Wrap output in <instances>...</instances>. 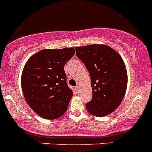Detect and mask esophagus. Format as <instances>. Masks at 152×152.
Returning <instances> with one entry per match:
<instances>
[{
  "label": "esophagus",
  "instance_id": "34e87169",
  "mask_svg": "<svg viewBox=\"0 0 152 152\" xmlns=\"http://www.w3.org/2000/svg\"><path fill=\"white\" fill-rule=\"evenodd\" d=\"M79 86H75V90L77 91H79Z\"/></svg>",
  "mask_w": 152,
  "mask_h": 152
}]
</instances>
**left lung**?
<instances>
[{"label":"left lung","mask_w":152,"mask_h":152,"mask_svg":"<svg viewBox=\"0 0 152 152\" xmlns=\"http://www.w3.org/2000/svg\"><path fill=\"white\" fill-rule=\"evenodd\" d=\"M76 55L88 71L92 99L86 104L91 115L102 117L113 112L123 100L127 72L122 58L105 45L76 47Z\"/></svg>","instance_id":"1"}]
</instances>
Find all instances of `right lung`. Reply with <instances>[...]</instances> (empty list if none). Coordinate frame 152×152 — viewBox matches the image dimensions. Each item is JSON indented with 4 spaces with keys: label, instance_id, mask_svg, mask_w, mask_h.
Segmentation results:
<instances>
[{
    "label": "right lung",
    "instance_id": "1",
    "mask_svg": "<svg viewBox=\"0 0 152 152\" xmlns=\"http://www.w3.org/2000/svg\"><path fill=\"white\" fill-rule=\"evenodd\" d=\"M75 53L73 48L44 49L29 58L21 77L23 96L42 118L56 119L66 111L72 97L64 65Z\"/></svg>",
    "mask_w": 152,
    "mask_h": 152
}]
</instances>
